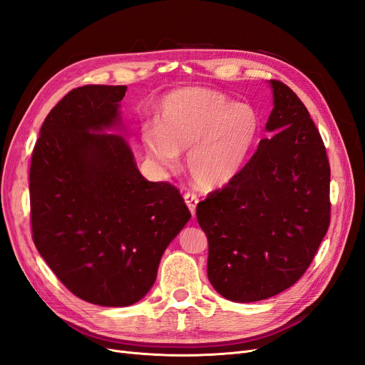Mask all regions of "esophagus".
<instances>
[{
	"label": "esophagus",
	"mask_w": 365,
	"mask_h": 365,
	"mask_svg": "<svg viewBox=\"0 0 365 365\" xmlns=\"http://www.w3.org/2000/svg\"><path fill=\"white\" fill-rule=\"evenodd\" d=\"M184 201H185L187 207H189L190 213L195 216L196 205H197V202H200V200H197V196H196L195 193H185V195H184Z\"/></svg>",
	"instance_id": "34e87169"
}]
</instances>
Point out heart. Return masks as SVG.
I'll list each match as a JSON object with an SVG mask.
<instances>
[{
  "instance_id": "b5f03b06",
  "label": "heart",
  "mask_w": 365,
  "mask_h": 365,
  "mask_svg": "<svg viewBox=\"0 0 365 365\" xmlns=\"http://www.w3.org/2000/svg\"><path fill=\"white\" fill-rule=\"evenodd\" d=\"M257 109L204 88L173 91L160 105L158 125L143 129L148 157L164 170L185 165L196 185L217 190L237 180L259 146Z\"/></svg>"
}]
</instances>
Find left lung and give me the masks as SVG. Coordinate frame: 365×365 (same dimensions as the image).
<instances>
[{"instance_id":"1","label":"left lung","mask_w":365,"mask_h":365,"mask_svg":"<svg viewBox=\"0 0 365 365\" xmlns=\"http://www.w3.org/2000/svg\"><path fill=\"white\" fill-rule=\"evenodd\" d=\"M272 111L251 161L196 217L208 239L207 275L236 303L283 292L311 264L330 222V168L322 135L289 86L269 81Z\"/></svg>"}]
</instances>
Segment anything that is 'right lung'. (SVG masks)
<instances>
[{
  "instance_id": "right-lung-1",
  "label": "right lung",
  "mask_w": 365,
  "mask_h": 365,
  "mask_svg": "<svg viewBox=\"0 0 365 365\" xmlns=\"http://www.w3.org/2000/svg\"><path fill=\"white\" fill-rule=\"evenodd\" d=\"M126 90L70 91L43 120L30 165L39 254L76 297L106 307L130 306L150 291L165 248L192 216L178 189L140 173L121 135Z\"/></svg>"
}]
</instances>
